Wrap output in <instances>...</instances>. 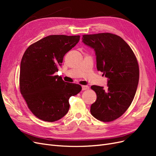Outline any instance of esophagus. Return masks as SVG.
<instances>
[{
	"mask_svg": "<svg viewBox=\"0 0 156 156\" xmlns=\"http://www.w3.org/2000/svg\"><path fill=\"white\" fill-rule=\"evenodd\" d=\"M89 89V87L87 85H83L82 86V90H86Z\"/></svg>",
	"mask_w": 156,
	"mask_h": 156,
	"instance_id": "obj_1",
	"label": "esophagus"
}]
</instances>
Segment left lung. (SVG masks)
I'll use <instances>...</instances> for the list:
<instances>
[{"instance_id": "1", "label": "left lung", "mask_w": 156, "mask_h": 156, "mask_svg": "<svg viewBox=\"0 0 156 156\" xmlns=\"http://www.w3.org/2000/svg\"><path fill=\"white\" fill-rule=\"evenodd\" d=\"M82 40L95 51L97 69L108 79L106 89L91 87L97 99L90 112L100 121H113L124 114L133 100L139 79L137 60L129 45L117 35H83Z\"/></svg>"}]
</instances>
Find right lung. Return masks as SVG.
<instances>
[{
    "mask_svg": "<svg viewBox=\"0 0 156 156\" xmlns=\"http://www.w3.org/2000/svg\"><path fill=\"white\" fill-rule=\"evenodd\" d=\"M80 36L51 35L30 45L21 62L20 92L31 112L46 122L62 119L69 108V99L81 85L55 75L64 56L76 45Z\"/></svg>",
    "mask_w": 156,
    "mask_h": 156,
    "instance_id": "add662e5",
    "label": "right lung"
}]
</instances>
